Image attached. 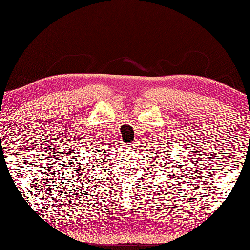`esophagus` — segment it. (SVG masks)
<instances>
[{
  "label": "esophagus",
  "mask_w": 250,
  "mask_h": 250,
  "mask_svg": "<svg viewBox=\"0 0 250 250\" xmlns=\"http://www.w3.org/2000/svg\"><path fill=\"white\" fill-rule=\"evenodd\" d=\"M128 146L130 147V149H132V150H135L137 149V145H135V143H131V145H128Z\"/></svg>",
  "instance_id": "obj_1"
}]
</instances>
